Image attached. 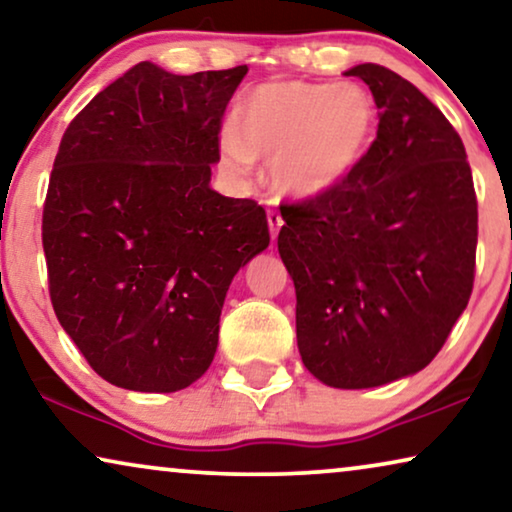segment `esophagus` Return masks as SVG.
<instances>
[{
	"instance_id": "obj_1",
	"label": "esophagus",
	"mask_w": 512,
	"mask_h": 512,
	"mask_svg": "<svg viewBox=\"0 0 512 512\" xmlns=\"http://www.w3.org/2000/svg\"><path fill=\"white\" fill-rule=\"evenodd\" d=\"M268 226H270L272 240H277L279 228L284 226V221H282V216H279V212H275V209H272V212H268Z\"/></svg>"
}]
</instances>
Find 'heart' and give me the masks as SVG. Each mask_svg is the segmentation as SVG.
I'll use <instances>...</instances> for the list:
<instances>
[{
    "mask_svg": "<svg viewBox=\"0 0 512 512\" xmlns=\"http://www.w3.org/2000/svg\"><path fill=\"white\" fill-rule=\"evenodd\" d=\"M223 156L249 174L256 156L275 158L272 181L300 200L324 198L361 163L375 128V104L356 83L277 81L237 104Z\"/></svg>",
    "mask_w": 512,
    "mask_h": 512,
    "instance_id": "obj_1",
    "label": "heart"
}]
</instances>
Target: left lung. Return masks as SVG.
Returning a JSON list of instances; mask_svg holds the SVG:
<instances>
[{
	"label": "left lung",
	"instance_id": "left-lung-1",
	"mask_svg": "<svg viewBox=\"0 0 512 512\" xmlns=\"http://www.w3.org/2000/svg\"><path fill=\"white\" fill-rule=\"evenodd\" d=\"M345 74L373 93L377 137L335 191L282 205L277 249L305 368L370 389L429 366L466 310L478 200L464 142L429 97L373 62Z\"/></svg>",
	"mask_w": 512,
	"mask_h": 512
}]
</instances>
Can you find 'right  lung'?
Instances as JSON below:
<instances>
[{"instance_id": "obj_1", "label": "right lung", "mask_w": 512, "mask_h": 512, "mask_svg": "<svg viewBox=\"0 0 512 512\" xmlns=\"http://www.w3.org/2000/svg\"><path fill=\"white\" fill-rule=\"evenodd\" d=\"M247 65L179 76L139 62L69 123L41 240L60 326L121 389L205 375L228 286L268 249L265 209L216 193L221 118Z\"/></svg>"}]
</instances>
